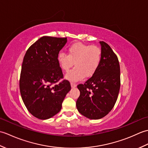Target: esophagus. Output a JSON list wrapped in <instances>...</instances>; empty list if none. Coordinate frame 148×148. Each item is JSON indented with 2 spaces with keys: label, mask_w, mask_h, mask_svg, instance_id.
Returning a JSON list of instances; mask_svg holds the SVG:
<instances>
[{
  "label": "esophagus",
  "mask_w": 148,
  "mask_h": 148,
  "mask_svg": "<svg viewBox=\"0 0 148 148\" xmlns=\"http://www.w3.org/2000/svg\"><path fill=\"white\" fill-rule=\"evenodd\" d=\"M71 87L72 88H75L76 86H77V84L75 83L74 82H71Z\"/></svg>",
  "instance_id": "1"
}]
</instances>
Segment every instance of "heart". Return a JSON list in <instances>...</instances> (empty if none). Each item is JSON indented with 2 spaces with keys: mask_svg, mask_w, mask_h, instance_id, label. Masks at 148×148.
Here are the masks:
<instances>
[{
  "mask_svg": "<svg viewBox=\"0 0 148 148\" xmlns=\"http://www.w3.org/2000/svg\"><path fill=\"white\" fill-rule=\"evenodd\" d=\"M101 49L97 46L77 42L71 45L67 49V55L60 53L58 62L65 72H68L73 67V70L68 72L66 78L70 81H79L84 77H90L95 73L101 62Z\"/></svg>",
  "mask_w": 148,
  "mask_h": 148,
  "instance_id": "b5f03b06",
  "label": "heart"
}]
</instances>
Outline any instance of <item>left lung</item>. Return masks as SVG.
I'll use <instances>...</instances> for the list:
<instances>
[{"instance_id":"obj_1","label":"left lung","mask_w":148,"mask_h":148,"mask_svg":"<svg viewBox=\"0 0 148 148\" xmlns=\"http://www.w3.org/2000/svg\"><path fill=\"white\" fill-rule=\"evenodd\" d=\"M101 62L98 70L84 84L77 85L80 95L76 107L92 119L104 117L117 100L120 88V67L117 56L106 42L100 41Z\"/></svg>"}]
</instances>
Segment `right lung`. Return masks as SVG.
<instances>
[{"instance_id":"right-lung-1","label":"right lung","mask_w":148,"mask_h":148,"mask_svg":"<svg viewBox=\"0 0 148 148\" xmlns=\"http://www.w3.org/2000/svg\"><path fill=\"white\" fill-rule=\"evenodd\" d=\"M67 37L44 36L31 45L24 56L20 79L22 100L36 118L46 119L57 114L71 86L58 62Z\"/></svg>"}]
</instances>
